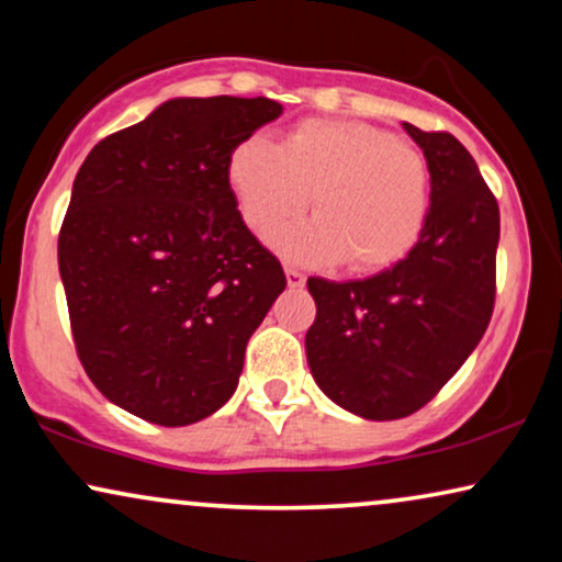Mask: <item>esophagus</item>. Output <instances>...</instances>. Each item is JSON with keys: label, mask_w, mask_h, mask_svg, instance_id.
Returning <instances> with one entry per match:
<instances>
[{"label": "esophagus", "mask_w": 562, "mask_h": 562, "mask_svg": "<svg viewBox=\"0 0 562 562\" xmlns=\"http://www.w3.org/2000/svg\"><path fill=\"white\" fill-rule=\"evenodd\" d=\"M286 281H289V286L291 289H296V286H304V281H306V276L299 271V268H294V266H286Z\"/></svg>", "instance_id": "34e87169"}]
</instances>
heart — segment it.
<instances>
[{
    "label": "heart",
    "instance_id": "b5f03b06",
    "mask_svg": "<svg viewBox=\"0 0 562 562\" xmlns=\"http://www.w3.org/2000/svg\"><path fill=\"white\" fill-rule=\"evenodd\" d=\"M227 179L256 233L314 204L317 217L273 235L302 263L345 258L356 271L396 263L425 229L432 176L409 143L366 122L304 120L281 143L252 135L229 156Z\"/></svg>",
    "mask_w": 562,
    "mask_h": 562
}]
</instances>
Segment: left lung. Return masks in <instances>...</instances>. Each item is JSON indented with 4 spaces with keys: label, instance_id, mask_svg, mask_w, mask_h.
I'll return each instance as SVG.
<instances>
[{
    "label": "left lung",
    "instance_id": "1",
    "mask_svg": "<svg viewBox=\"0 0 562 562\" xmlns=\"http://www.w3.org/2000/svg\"><path fill=\"white\" fill-rule=\"evenodd\" d=\"M425 150L432 202L409 256L363 281L312 276L306 360L358 417H409L432 402L486 333L496 299L498 204L463 143L404 122Z\"/></svg>",
    "mask_w": 562,
    "mask_h": 562
}]
</instances>
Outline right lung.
Returning a JSON list of instances; mask_svg holds the SVG:
<instances>
[{"label":"right lung","mask_w":562,"mask_h":562,"mask_svg":"<svg viewBox=\"0 0 562 562\" xmlns=\"http://www.w3.org/2000/svg\"><path fill=\"white\" fill-rule=\"evenodd\" d=\"M279 114L266 97L171 99L76 173L58 235L76 356L135 417L183 427L217 412L286 289L227 179L233 150Z\"/></svg>","instance_id":"obj_1"}]
</instances>
